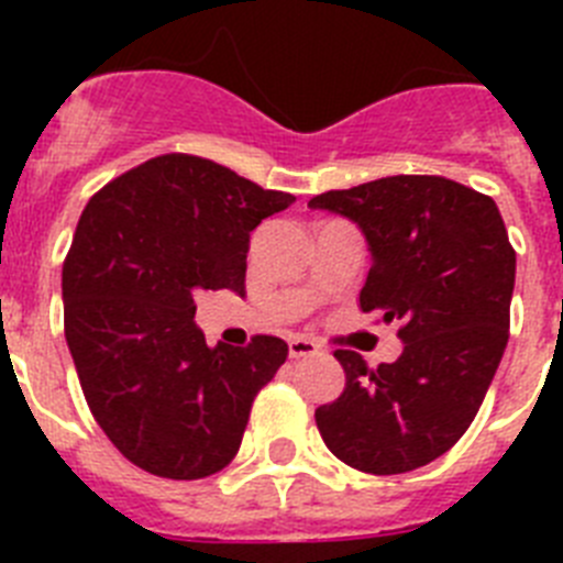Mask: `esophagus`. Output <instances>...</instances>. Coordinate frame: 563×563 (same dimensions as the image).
<instances>
[{"label":"esophagus","instance_id":"obj_1","mask_svg":"<svg viewBox=\"0 0 563 563\" xmlns=\"http://www.w3.org/2000/svg\"><path fill=\"white\" fill-rule=\"evenodd\" d=\"M287 350H290V357H307L316 355L318 343L310 341V338H290V341H287Z\"/></svg>","mask_w":563,"mask_h":563}]
</instances>
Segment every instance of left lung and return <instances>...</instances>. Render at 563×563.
Masks as SVG:
<instances>
[{
    "instance_id": "obj_1",
    "label": "left lung",
    "mask_w": 563,
    "mask_h": 563,
    "mask_svg": "<svg viewBox=\"0 0 563 563\" xmlns=\"http://www.w3.org/2000/svg\"><path fill=\"white\" fill-rule=\"evenodd\" d=\"M366 236L372 267L361 310L391 324L402 352L366 366L338 350L341 397L316 409L327 449L363 474L429 465L474 422L510 330L516 251L496 202L434 174H397L318 194Z\"/></svg>"
}]
</instances>
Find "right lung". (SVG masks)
<instances>
[{"label": "right lung", "mask_w": 563, "mask_h": 563, "mask_svg": "<svg viewBox=\"0 0 563 563\" xmlns=\"http://www.w3.org/2000/svg\"><path fill=\"white\" fill-rule=\"evenodd\" d=\"M292 202L220 163L161 154L84 208L62 271L64 335L92 417L148 474L202 479L236 456L287 343L208 346L194 292H245L251 231Z\"/></svg>", "instance_id": "add662e5"}]
</instances>
